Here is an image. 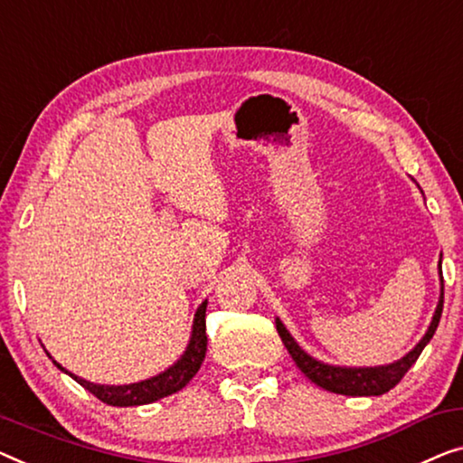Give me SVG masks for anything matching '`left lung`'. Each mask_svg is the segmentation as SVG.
<instances>
[{
  "mask_svg": "<svg viewBox=\"0 0 463 463\" xmlns=\"http://www.w3.org/2000/svg\"><path fill=\"white\" fill-rule=\"evenodd\" d=\"M440 272V270H439ZM443 274V272H440ZM443 299H445V287L440 291V299L434 312V318L430 322L429 333L424 335V339L413 347L403 360H399L391 365H381V368H335V365H326L322 362H316L314 357H309L298 343L293 341V336L287 333V328L282 326L280 320H276V330H279L282 343L291 357L298 364V368L306 374L314 384L322 386L336 395H349V397H372V395H384L386 391H391L392 386L402 383L416 360L422 354V349L432 339L434 330H437L440 322V314H443Z\"/></svg>",
  "mask_w": 463,
  "mask_h": 463,
  "instance_id": "1",
  "label": "left lung"
}]
</instances>
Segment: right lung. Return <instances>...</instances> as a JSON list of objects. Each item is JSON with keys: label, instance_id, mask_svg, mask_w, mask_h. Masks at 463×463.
I'll return each instance as SVG.
<instances>
[{"label": "right lung", "instance_id": "obj_1", "mask_svg": "<svg viewBox=\"0 0 463 463\" xmlns=\"http://www.w3.org/2000/svg\"><path fill=\"white\" fill-rule=\"evenodd\" d=\"M205 307H208V301H203L197 309L195 322H193V335L184 355L172 365L170 370L162 372V374L156 378H149V381H143L137 384H124V386H103V384H93V383L82 381V378L74 376L68 370L61 368L58 362L53 364L58 365L61 372H68V374H71L80 386H85L89 392H93L99 402L108 405H116V408H130V405L154 403L157 399L168 397L172 392L181 391L183 386L197 374V370L202 368L205 351H208V336H205Z\"/></svg>", "mask_w": 463, "mask_h": 463}]
</instances>
